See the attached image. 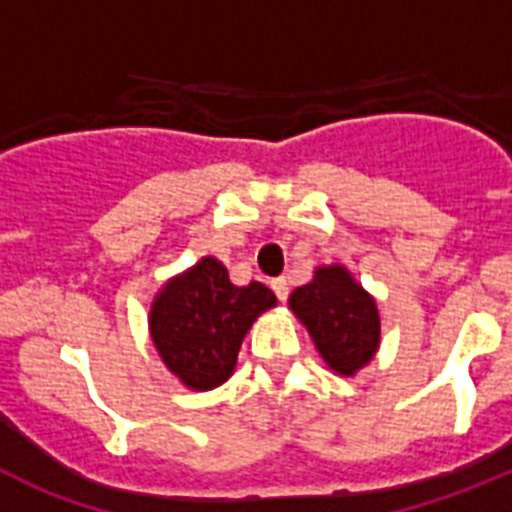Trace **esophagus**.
Wrapping results in <instances>:
<instances>
[{"label": "esophagus", "instance_id": "1", "mask_svg": "<svg viewBox=\"0 0 512 512\" xmlns=\"http://www.w3.org/2000/svg\"><path fill=\"white\" fill-rule=\"evenodd\" d=\"M271 289H274V295H277L279 302H287V297H289V282H287V279H284V277L274 279V282H271Z\"/></svg>", "mask_w": 512, "mask_h": 512}]
</instances>
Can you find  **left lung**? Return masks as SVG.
I'll return each instance as SVG.
<instances>
[{
    "mask_svg": "<svg viewBox=\"0 0 512 512\" xmlns=\"http://www.w3.org/2000/svg\"><path fill=\"white\" fill-rule=\"evenodd\" d=\"M289 307L302 320L325 364L341 377H354L377 354V302L356 284L346 266H320L310 284L289 295Z\"/></svg>",
    "mask_w": 512,
    "mask_h": 512,
    "instance_id": "1",
    "label": "left lung"
}]
</instances>
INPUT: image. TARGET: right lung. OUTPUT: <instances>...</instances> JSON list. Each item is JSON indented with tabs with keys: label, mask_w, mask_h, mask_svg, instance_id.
<instances>
[{
	"label": "right lung",
	"mask_w": 512,
	"mask_h": 512,
	"mask_svg": "<svg viewBox=\"0 0 512 512\" xmlns=\"http://www.w3.org/2000/svg\"><path fill=\"white\" fill-rule=\"evenodd\" d=\"M277 297L261 282L235 287L212 256L169 279L151 305L148 325L158 356L187 384L205 392L233 374L248 328Z\"/></svg>",
	"instance_id": "right-lung-1"
}]
</instances>
